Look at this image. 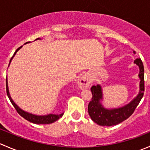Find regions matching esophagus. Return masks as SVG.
<instances>
[{"label": "esophagus", "mask_w": 150, "mask_h": 150, "mask_svg": "<svg viewBox=\"0 0 150 150\" xmlns=\"http://www.w3.org/2000/svg\"><path fill=\"white\" fill-rule=\"evenodd\" d=\"M91 83V81L90 78L87 75H84L79 78L78 81V85L81 88H86L90 86Z\"/></svg>", "instance_id": "1"}]
</instances>
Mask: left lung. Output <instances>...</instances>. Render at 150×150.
Masks as SVG:
<instances>
[{
	"mask_svg": "<svg viewBox=\"0 0 150 150\" xmlns=\"http://www.w3.org/2000/svg\"><path fill=\"white\" fill-rule=\"evenodd\" d=\"M134 63L139 68V73L138 75L140 79L139 92L128 104L117 108H106L102 104L103 93L101 85L97 84L96 86H93L91 88L92 99L88 106V114L91 120L98 125L112 126L120 123L133 114L139 104L141 99L144 96V69L143 63L140 59L134 60Z\"/></svg>",
	"mask_w": 150,
	"mask_h": 150,
	"instance_id": "obj_1",
	"label": "left lung"
}]
</instances>
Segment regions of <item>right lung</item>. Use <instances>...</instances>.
Wrapping results in <instances>:
<instances>
[{
    "mask_svg": "<svg viewBox=\"0 0 150 150\" xmlns=\"http://www.w3.org/2000/svg\"><path fill=\"white\" fill-rule=\"evenodd\" d=\"M40 40V38H37L35 40ZM30 43V42H27L26 43ZM25 43V44H26ZM22 46L21 47H19V48L16 49V51H15V53L13 54V56L11 57L10 60V62L9 64H8V67H9L10 64H11V60L13 59V58L14 57V56L16 55V52L19 51L20 48H22ZM6 92H7V95H8V99H10L11 102V104H13V106L14 107V108L16 109V110L17 111V112L22 117H23L24 118L26 119L28 121L33 122V123L35 124H50V123H52V122H54L55 121H57V120L60 118L61 117H62V115H64V112L62 113L60 115H54V114H48V115H34V114H32V113L28 112L25 111L23 110L22 109H21L19 106L17 105L13 101V99H11L10 96V93H9V91H8V80L6 78Z\"/></svg>",
    "mask_w": 150,
    "mask_h": 150,
    "instance_id": "right-lung-1",
    "label": "right lung"
}]
</instances>
